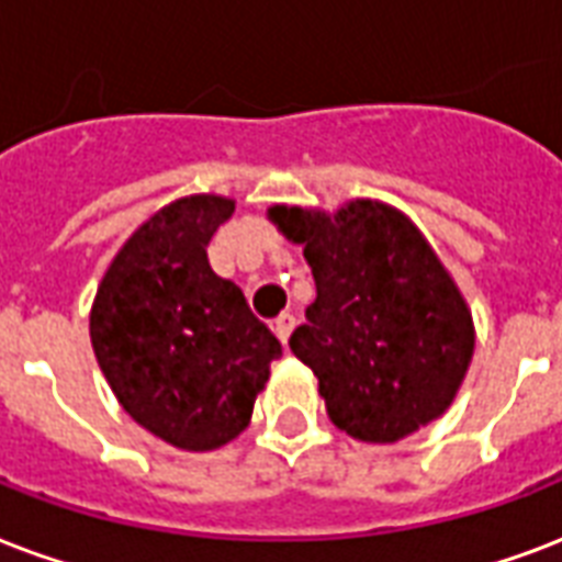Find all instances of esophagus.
Returning <instances> with one entry per match:
<instances>
[{"instance_id":"1","label":"esophagus","mask_w":562,"mask_h":562,"mask_svg":"<svg viewBox=\"0 0 562 562\" xmlns=\"http://www.w3.org/2000/svg\"><path fill=\"white\" fill-rule=\"evenodd\" d=\"M294 324H297V318H294L291 312H282V315H277V321H273V333H277V338H280L282 345L289 341Z\"/></svg>"}]
</instances>
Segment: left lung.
I'll return each instance as SVG.
<instances>
[{
    "label": "left lung",
    "instance_id": "1",
    "mask_svg": "<svg viewBox=\"0 0 562 562\" xmlns=\"http://www.w3.org/2000/svg\"><path fill=\"white\" fill-rule=\"evenodd\" d=\"M273 224L303 244L318 297L291 333L318 376L327 415L362 442H397L451 406L474 327L451 273L409 217L357 200L338 214L273 205Z\"/></svg>",
    "mask_w": 562,
    "mask_h": 562
}]
</instances>
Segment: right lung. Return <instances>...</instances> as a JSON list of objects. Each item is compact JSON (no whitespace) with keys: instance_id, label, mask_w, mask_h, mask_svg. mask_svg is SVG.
Returning <instances> with one entry per match:
<instances>
[{"instance_id":"right-lung-1","label":"right lung","mask_w":562,"mask_h":562,"mask_svg":"<svg viewBox=\"0 0 562 562\" xmlns=\"http://www.w3.org/2000/svg\"><path fill=\"white\" fill-rule=\"evenodd\" d=\"M233 212V200L212 194L165 205L123 244L93 300L91 345L111 392L182 451L241 434L282 357L244 291L209 265L205 247Z\"/></svg>"}]
</instances>
